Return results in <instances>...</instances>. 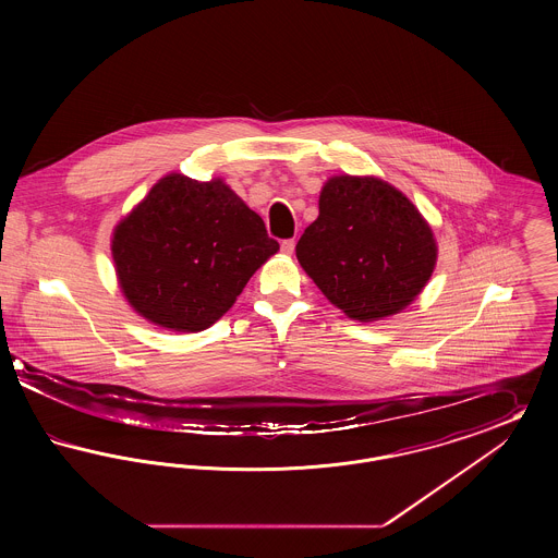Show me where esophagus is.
Returning <instances> with one entry per match:
<instances>
[{"instance_id":"obj_1","label":"esophagus","mask_w":558,"mask_h":558,"mask_svg":"<svg viewBox=\"0 0 558 558\" xmlns=\"http://www.w3.org/2000/svg\"><path fill=\"white\" fill-rule=\"evenodd\" d=\"M280 251H282L284 255H292V251H294V240H282Z\"/></svg>"}]
</instances>
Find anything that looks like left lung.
Instances as JSON below:
<instances>
[{
    "mask_svg": "<svg viewBox=\"0 0 558 558\" xmlns=\"http://www.w3.org/2000/svg\"><path fill=\"white\" fill-rule=\"evenodd\" d=\"M318 219L296 242V259L347 318L376 322L403 312L426 287L437 242L423 213L374 175H332Z\"/></svg>",
    "mask_w": 558,
    "mask_h": 558,
    "instance_id": "obj_1",
    "label": "left lung"
}]
</instances>
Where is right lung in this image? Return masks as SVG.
Wrapping results in <instances>:
<instances>
[{"label":"right lung","instance_id":"add662e5","mask_svg":"<svg viewBox=\"0 0 558 558\" xmlns=\"http://www.w3.org/2000/svg\"><path fill=\"white\" fill-rule=\"evenodd\" d=\"M264 219L221 178L167 173L112 230L117 282L133 312L175 332L221 318L276 255Z\"/></svg>","mask_w":558,"mask_h":558}]
</instances>
